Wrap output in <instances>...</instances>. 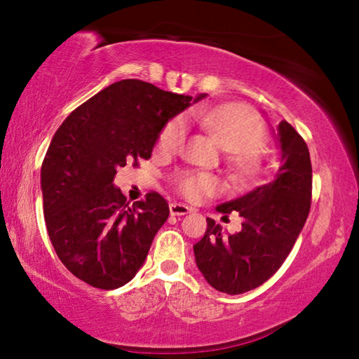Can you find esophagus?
Segmentation results:
<instances>
[{
	"label": "esophagus",
	"instance_id": "1",
	"mask_svg": "<svg viewBox=\"0 0 359 359\" xmlns=\"http://www.w3.org/2000/svg\"><path fill=\"white\" fill-rule=\"evenodd\" d=\"M169 212H171V215L182 217V215L190 214V212H193V209H191V208H188V205H185V204L172 203L171 205H169Z\"/></svg>",
	"mask_w": 359,
	"mask_h": 359
}]
</instances>
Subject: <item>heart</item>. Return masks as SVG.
Segmentation results:
<instances>
[{
    "instance_id": "b5f03b06",
    "label": "heart",
    "mask_w": 359,
    "mask_h": 359,
    "mask_svg": "<svg viewBox=\"0 0 359 359\" xmlns=\"http://www.w3.org/2000/svg\"><path fill=\"white\" fill-rule=\"evenodd\" d=\"M199 121L210 137L224 150V163L236 185L252 188L263 174V149L266 128L257 112L239 102H224L205 109ZM185 121L175 117L163 126L156 149L163 154L179 150L185 141ZM175 188L188 201H199L220 191L222 184L215 175L185 172L175 179Z\"/></svg>"
}]
</instances>
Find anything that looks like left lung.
<instances>
[{"label": "left lung", "mask_w": 359, "mask_h": 359, "mask_svg": "<svg viewBox=\"0 0 359 359\" xmlns=\"http://www.w3.org/2000/svg\"><path fill=\"white\" fill-rule=\"evenodd\" d=\"M282 166L274 182L218 205L228 217L238 212L242 229L223 234L208 218L204 238L193 245L194 258L210 287L241 294L276 274L293 248L311 210L312 163L307 144L288 121L278 125Z\"/></svg>", "instance_id": "obj_1"}]
</instances>
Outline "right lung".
<instances>
[{
  "mask_svg": "<svg viewBox=\"0 0 359 359\" xmlns=\"http://www.w3.org/2000/svg\"><path fill=\"white\" fill-rule=\"evenodd\" d=\"M190 101L125 79L74 109L52 137L41 168L47 233L85 283L118 288L144 264L169 205L156 191L131 205L112 180L126 163L149 160L163 126Z\"/></svg>",
  "mask_w": 359,
  "mask_h": 359,
  "instance_id": "obj_1",
  "label": "right lung"
}]
</instances>
